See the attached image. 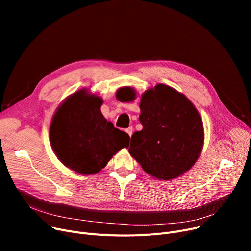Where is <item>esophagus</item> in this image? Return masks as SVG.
Masks as SVG:
<instances>
[{
  "label": "esophagus",
  "mask_w": 251,
  "mask_h": 251,
  "mask_svg": "<svg viewBox=\"0 0 251 251\" xmlns=\"http://www.w3.org/2000/svg\"><path fill=\"white\" fill-rule=\"evenodd\" d=\"M125 131H126V132L128 133V135H129V136H131V135H132V133H133V127H132V126H130V127H128Z\"/></svg>",
  "instance_id": "obj_1"
}]
</instances>
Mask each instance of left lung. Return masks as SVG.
I'll return each instance as SVG.
<instances>
[{
  "instance_id": "left-lung-1",
  "label": "left lung",
  "mask_w": 251,
  "mask_h": 251,
  "mask_svg": "<svg viewBox=\"0 0 251 251\" xmlns=\"http://www.w3.org/2000/svg\"><path fill=\"white\" fill-rule=\"evenodd\" d=\"M133 95V90L128 89ZM143 128L131 136L129 152L153 178L172 180L195 164L204 133L201 118L183 94L157 84L141 96Z\"/></svg>"
}]
</instances>
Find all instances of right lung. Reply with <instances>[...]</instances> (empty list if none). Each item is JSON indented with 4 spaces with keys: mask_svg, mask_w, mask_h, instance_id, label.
Instances as JSON below:
<instances>
[{
    "mask_svg": "<svg viewBox=\"0 0 251 251\" xmlns=\"http://www.w3.org/2000/svg\"><path fill=\"white\" fill-rule=\"evenodd\" d=\"M102 100L80 89L57 109L50 127L52 151L79 174H96L113 155L129 146V135L115 128L100 112Z\"/></svg>",
    "mask_w": 251,
    "mask_h": 251,
    "instance_id": "right-lung-1",
    "label": "right lung"
}]
</instances>
